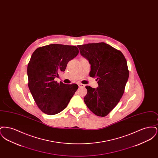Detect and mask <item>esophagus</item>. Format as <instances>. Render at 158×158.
<instances>
[{
  "label": "esophagus",
  "mask_w": 158,
  "mask_h": 158,
  "mask_svg": "<svg viewBox=\"0 0 158 158\" xmlns=\"http://www.w3.org/2000/svg\"><path fill=\"white\" fill-rule=\"evenodd\" d=\"M78 86H79V88H84L85 86V85H83V84H82V83H79L78 84Z\"/></svg>",
  "instance_id": "esophagus-1"
}]
</instances>
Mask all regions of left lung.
I'll return each mask as SVG.
<instances>
[{
	"label": "left lung",
	"mask_w": 158,
	"mask_h": 158,
	"mask_svg": "<svg viewBox=\"0 0 158 158\" xmlns=\"http://www.w3.org/2000/svg\"><path fill=\"white\" fill-rule=\"evenodd\" d=\"M90 64L89 76L96 78L97 88L86 86L84 101L99 117L107 115L122 97L129 76L127 61L120 51L105 43L77 45Z\"/></svg>",
	"instance_id": "left-lung-1"
}]
</instances>
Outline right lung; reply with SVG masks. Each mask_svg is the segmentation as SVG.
Masks as SVG:
<instances>
[{"label":"right lung","mask_w":158,"mask_h":158,"mask_svg":"<svg viewBox=\"0 0 158 158\" xmlns=\"http://www.w3.org/2000/svg\"><path fill=\"white\" fill-rule=\"evenodd\" d=\"M78 53L76 46L53 44L38 48L31 56L27 68L28 87L43 113L54 115L62 111L78 89L75 83L54 81Z\"/></svg>","instance_id":"right-lung-1"}]
</instances>
